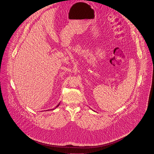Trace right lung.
Masks as SVG:
<instances>
[{"instance_id":"add662e5","label":"right lung","mask_w":154,"mask_h":154,"mask_svg":"<svg viewBox=\"0 0 154 154\" xmlns=\"http://www.w3.org/2000/svg\"><path fill=\"white\" fill-rule=\"evenodd\" d=\"M59 104H60V103H59L58 104V105H57V106H56V107H55V109H51V110H54V109H56V108H57V107H58L59 106ZM47 111H48V110H47Z\"/></svg>"}]
</instances>
